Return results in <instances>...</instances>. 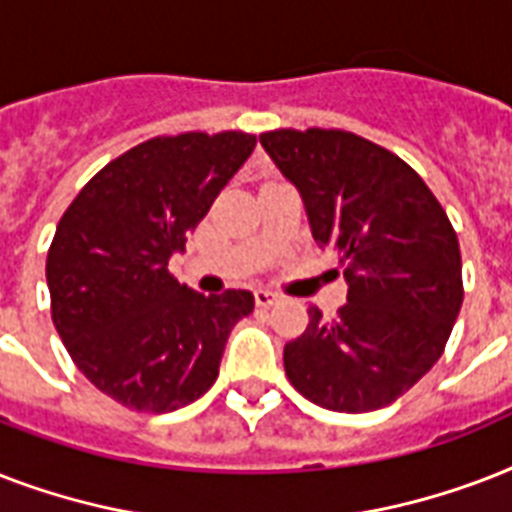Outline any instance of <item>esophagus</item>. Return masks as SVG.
<instances>
[{"label": "esophagus", "mask_w": 512, "mask_h": 512, "mask_svg": "<svg viewBox=\"0 0 512 512\" xmlns=\"http://www.w3.org/2000/svg\"><path fill=\"white\" fill-rule=\"evenodd\" d=\"M281 297L276 295V292H271V289H255V303L260 305V308H271V305L279 303Z\"/></svg>", "instance_id": "34e87169"}]
</instances>
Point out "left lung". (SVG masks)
<instances>
[{
	"mask_svg": "<svg viewBox=\"0 0 512 512\" xmlns=\"http://www.w3.org/2000/svg\"><path fill=\"white\" fill-rule=\"evenodd\" d=\"M265 154L295 185L311 233L335 252L348 303L284 348L289 382L332 412H374L436 364L462 308L460 241L422 177L342 130H276Z\"/></svg>",
	"mask_w": 512,
	"mask_h": 512,
	"instance_id": "left-lung-1",
	"label": "left lung"
}]
</instances>
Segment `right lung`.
I'll return each instance as SVG.
<instances>
[{
	"label": "right lung",
	"mask_w": 512,
	"mask_h": 512,
	"mask_svg": "<svg viewBox=\"0 0 512 512\" xmlns=\"http://www.w3.org/2000/svg\"><path fill=\"white\" fill-rule=\"evenodd\" d=\"M247 132L154 138L106 164L60 217L47 255L52 324L79 372L138 412L212 388L247 289L201 295L167 271L255 151Z\"/></svg>",
	"instance_id": "right-lung-1"
}]
</instances>
